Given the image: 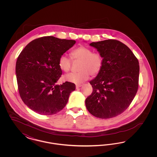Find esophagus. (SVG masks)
Returning <instances> with one entry per match:
<instances>
[{
  "label": "esophagus",
  "mask_w": 157,
  "mask_h": 157,
  "mask_svg": "<svg viewBox=\"0 0 157 157\" xmlns=\"http://www.w3.org/2000/svg\"><path fill=\"white\" fill-rule=\"evenodd\" d=\"M82 85L81 84H76V89H78L79 88H80V87H81Z\"/></svg>",
  "instance_id": "obj_1"
}]
</instances>
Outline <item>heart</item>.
Instances as JSON below:
<instances>
[{"label":"heart","mask_w":157,"mask_h":157,"mask_svg":"<svg viewBox=\"0 0 157 157\" xmlns=\"http://www.w3.org/2000/svg\"><path fill=\"white\" fill-rule=\"evenodd\" d=\"M70 57L73 62L81 63L78 67L79 72L65 76V80L68 82L81 83L87 81L90 75H98L103 67L104 58L102 55L100 53L93 52L91 49L84 46H80L73 49L70 53ZM71 60L65 55L60 57L58 63L62 71L65 72L70 71L72 67Z\"/></svg>","instance_id":"heart-1"}]
</instances>
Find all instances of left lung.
<instances>
[{"label": "left lung", "instance_id": "left-lung-1", "mask_svg": "<svg viewBox=\"0 0 157 157\" xmlns=\"http://www.w3.org/2000/svg\"><path fill=\"white\" fill-rule=\"evenodd\" d=\"M90 45L102 55L104 63L97 76L90 82L93 90L85 100L86 107L95 117L112 118L127 109L138 91L139 62L119 40L108 39Z\"/></svg>", "mask_w": 157, "mask_h": 157}]
</instances>
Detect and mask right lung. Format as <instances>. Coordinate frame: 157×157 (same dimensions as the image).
I'll return each mask as SVG.
<instances>
[{"instance_id":"right-lung-1","label":"right lung","mask_w":157,"mask_h":157,"mask_svg":"<svg viewBox=\"0 0 157 157\" xmlns=\"http://www.w3.org/2000/svg\"><path fill=\"white\" fill-rule=\"evenodd\" d=\"M75 42L51 36L39 37L26 45L17 57L16 74L19 95L34 112L53 115L67 104L76 86L70 82L56 85L62 74L58 62Z\"/></svg>"}]
</instances>
